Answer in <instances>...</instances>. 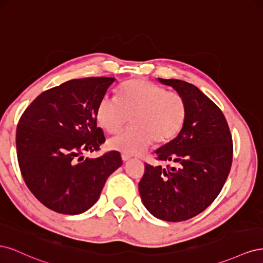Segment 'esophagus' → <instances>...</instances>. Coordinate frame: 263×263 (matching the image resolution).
I'll use <instances>...</instances> for the list:
<instances>
[{
	"instance_id": "1",
	"label": "esophagus",
	"mask_w": 263,
	"mask_h": 263,
	"mask_svg": "<svg viewBox=\"0 0 263 263\" xmlns=\"http://www.w3.org/2000/svg\"><path fill=\"white\" fill-rule=\"evenodd\" d=\"M130 158H132V157H130L129 155H127V154H123V155H122V159H123V161H128Z\"/></svg>"
}]
</instances>
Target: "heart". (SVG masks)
I'll list each match as a JSON object with an SVG mask.
<instances>
[{"mask_svg":"<svg viewBox=\"0 0 263 263\" xmlns=\"http://www.w3.org/2000/svg\"><path fill=\"white\" fill-rule=\"evenodd\" d=\"M133 126L108 142V146L127 155H138L153 142L163 144L181 130L186 117V103L182 95L166 91L146 79L124 83L118 99L103 98L97 108V121L107 134L115 135L128 122Z\"/></svg>","mask_w":263,"mask_h":263,"instance_id":"b5f03b06","label":"heart"}]
</instances>
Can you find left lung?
<instances>
[{
  "label": "left lung",
  "instance_id": "obj_1",
  "mask_svg": "<svg viewBox=\"0 0 263 263\" xmlns=\"http://www.w3.org/2000/svg\"><path fill=\"white\" fill-rule=\"evenodd\" d=\"M186 103V117L178 136L159 148L158 161L145 163L139 193L146 209L166 221H182L202 213L220 193L232 168L233 139L219 107L193 84L160 79Z\"/></svg>",
  "mask_w": 263,
  "mask_h": 263
}]
</instances>
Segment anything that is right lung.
Segmentation results:
<instances>
[{
    "mask_svg": "<svg viewBox=\"0 0 263 263\" xmlns=\"http://www.w3.org/2000/svg\"><path fill=\"white\" fill-rule=\"evenodd\" d=\"M114 78L73 79L39 94L21 116L16 150L27 187L46 208L76 215L100 197L107 178L122 165L118 151L83 160L105 142L97 108Z\"/></svg>",
    "mask_w": 263,
    "mask_h": 263,
    "instance_id": "obj_1",
    "label": "right lung"
}]
</instances>
